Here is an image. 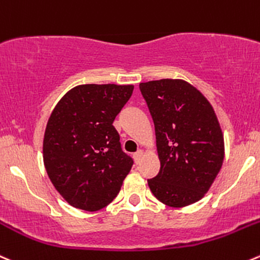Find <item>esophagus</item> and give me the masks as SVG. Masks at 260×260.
Wrapping results in <instances>:
<instances>
[{"mask_svg": "<svg viewBox=\"0 0 260 260\" xmlns=\"http://www.w3.org/2000/svg\"><path fill=\"white\" fill-rule=\"evenodd\" d=\"M142 156H143V151H142V150H138L137 152H135V155H133V157H135L136 164L140 162L141 158H142Z\"/></svg>", "mask_w": 260, "mask_h": 260, "instance_id": "esophagus-1", "label": "esophagus"}]
</instances>
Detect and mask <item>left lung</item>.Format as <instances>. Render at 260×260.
I'll use <instances>...</instances> for the list:
<instances>
[{"instance_id":"1","label":"left lung","mask_w":260,"mask_h":260,"mask_svg":"<svg viewBox=\"0 0 260 260\" xmlns=\"http://www.w3.org/2000/svg\"><path fill=\"white\" fill-rule=\"evenodd\" d=\"M156 132L161 168L148 179L152 194L170 207L197 202L208 191L223 162L220 123L208 100L183 80L140 84Z\"/></svg>"}]
</instances>
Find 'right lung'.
Returning a JSON list of instances; mask_svg holds the SVG:
<instances>
[{
    "mask_svg": "<svg viewBox=\"0 0 260 260\" xmlns=\"http://www.w3.org/2000/svg\"><path fill=\"white\" fill-rule=\"evenodd\" d=\"M132 85H80L58 102L43 141L45 170L74 207L99 211L119 193L133 160L113 125Z\"/></svg>",
    "mask_w": 260,
    "mask_h": 260,
    "instance_id": "1",
    "label": "right lung"
}]
</instances>
